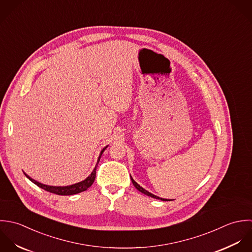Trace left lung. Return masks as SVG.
<instances>
[{"label":"left lung","instance_id":"8db88e82","mask_svg":"<svg viewBox=\"0 0 252 252\" xmlns=\"http://www.w3.org/2000/svg\"><path fill=\"white\" fill-rule=\"evenodd\" d=\"M130 179H131V181H132V184L134 185V187L139 191V192H141L142 194H145V195H147V196H149V197H152V198H154V199H158V200H160V201H171V200H167V199H162V198H159V197H157L156 195H154V194H152L150 192H148L147 190H145L144 188H142L137 182H135L134 180H133V178L130 176Z\"/></svg>","mask_w":252,"mask_h":252}]
</instances>
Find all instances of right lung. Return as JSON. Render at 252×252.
Here are the masks:
<instances>
[{"label":"right lung","mask_w":252,"mask_h":252,"mask_svg":"<svg viewBox=\"0 0 252 252\" xmlns=\"http://www.w3.org/2000/svg\"><path fill=\"white\" fill-rule=\"evenodd\" d=\"M108 147V145L106 147H104L102 150H101L100 154H99V157H98V159H97V162H96V165L95 167L94 168L93 172L83 181L81 182H78L76 184H73V185H69V186H50V185H46V184H42L36 180H34L33 178H31L29 175H27L25 172V176L31 180L34 184H36L37 186H39L40 188L52 193V194H56V195H59V196H70V195H75V194H79L81 192H84L86 190H88L92 185L93 183L94 182V179H95V175H96V167H97V164L100 160L101 156L103 154V152L106 150V148Z\"/></svg>","instance_id":"add662e5"}]
</instances>
